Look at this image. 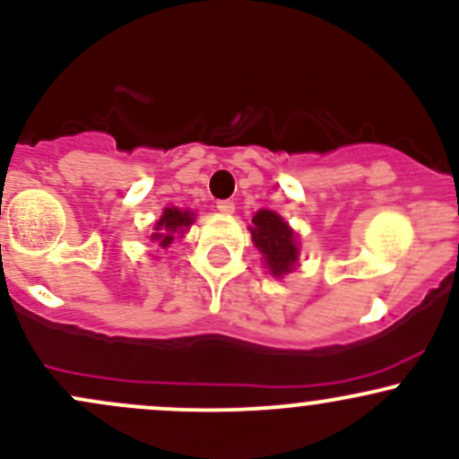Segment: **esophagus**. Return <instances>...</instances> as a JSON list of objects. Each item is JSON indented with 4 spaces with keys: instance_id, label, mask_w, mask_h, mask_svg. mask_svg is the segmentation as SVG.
<instances>
[{
    "instance_id": "1",
    "label": "esophagus",
    "mask_w": 459,
    "mask_h": 459,
    "mask_svg": "<svg viewBox=\"0 0 459 459\" xmlns=\"http://www.w3.org/2000/svg\"><path fill=\"white\" fill-rule=\"evenodd\" d=\"M217 211H220V213H226V215L235 213V202L233 200H220L217 202Z\"/></svg>"
}]
</instances>
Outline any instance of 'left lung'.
Segmentation results:
<instances>
[{"mask_svg":"<svg viewBox=\"0 0 459 459\" xmlns=\"http://www.w3.org/2000/svg\"><path fill=\"white\" fill-rule=\"evenodd\" d=\"M253 224L255 226H250L253 242L264 253L270 273L274 277H281V274L290 273L294 262L299 259L297 239H294L290 226L277 213L266 209L259 211L253 217Z\"/></svg>","mask_w":459,"mask_h":459,"instance_id":"8db88e82","label":"left lung"}]
</instances>
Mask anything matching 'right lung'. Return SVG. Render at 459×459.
<instances>
[{
    "instance_id": "right-lung-1",
    "label": "right lung",
    "mask_w": 459,
    "mask_h": 459,
    "mask_svg": "<svg viewBox=\"0 0 459 459\" xmlns=\"http://www.w3.org/2000/svg\"><path fill=\"white\" fill-rule=\"evenodd\" d=\"M193 224V213L180 209H165L160 220L156 221V233L152 235V239L160 242L162 248H167L173 242V235L185 233L186 226Z\"/></svg>"
}]
</instances>
